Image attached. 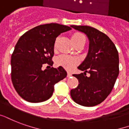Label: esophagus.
<instances>
[{
	"instance_id": "obj_1",
	"label": "esophagus",
	"mask_w": 129,
	"mask_h": 129,
	"mask_svg": "<svg viewBox=\"0 0 129 129\" xmlns=\"http://www.w3.org/2000/svg\"><path fill=\"white\" fill-rule=\"evenodd\" d=\"M71 76H72V74H71V73H69V72L67 73V77H71Z\"/></svg>"
}]
</instances>
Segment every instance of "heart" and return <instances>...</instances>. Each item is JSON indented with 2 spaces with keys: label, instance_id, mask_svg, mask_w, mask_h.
I'll return each mask as SVG.
<instances>
[{
  "label": "heart",
  "instance_id": "obj_1",
  "mask_svg": "<svg viewBox=\"0 0 129 129\" xmlns=\"http://www.w3.org/2000/svg\"><path fill=\"white\" fill-rule=\"evenodd\" d=\"M71 40H72L73 44L75 45L80 42L86 41V37L83 34L77 33L73 34L71 36ZM56 43H55V46H54L55 50H56ZM56 62L57 65L61 66L67 70L71 71L78 64L79 60L76 57L69 56L68 55L62 54L57 58Z\"/></svg>",
  "mask_w": 129,
  "mask_h": 129
}]
</instances>
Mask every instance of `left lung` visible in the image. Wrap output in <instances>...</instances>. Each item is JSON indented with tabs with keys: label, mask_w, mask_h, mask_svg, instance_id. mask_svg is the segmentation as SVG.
Here are the masks:
<instances>
[{
	"label": "left lung",
	"mask_w": 129,
	"mask_h": 129,
	"mask_svg": "<svg viewBox=\"0 0 129 129\" xmlns=\"http://www.w3.org/2000/svg\"><path fill=\"white\" fill-rule=\"evenodd\" d=\"M71 27L84 33L89 40L88 54L77 67L84 72L73 75L79 84L71 90V96L79 105L93 107L105 100L114 88L119 74L118 52L112 40L97 29L88 26Z\"/></svg>",
	"instance_id": "left-lung-1"
}]
</instances>
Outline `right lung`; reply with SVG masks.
I'll return each mask as SVG.
<instances>
[{
	"label": "right lung",
	"instance_id": "1",
	"mask_svg": "<svg viewBox=\"0 0 129 129\" xmlns=\"http://www.w3.org/2000/svg\"><path fill=\"white\" fill-rule=\"evenodd\" d=\"M71 28L56 23L43 24L30 30L19 39L11 55V80L15 90L24 100L40 103L53 94L54 85L65 78L62 67L43 69L53 65L56 39ZM47 66V67H49Z\"/></svg>",
	"mask_w": 129,
	"mask_h": 129
}]
</instances>
